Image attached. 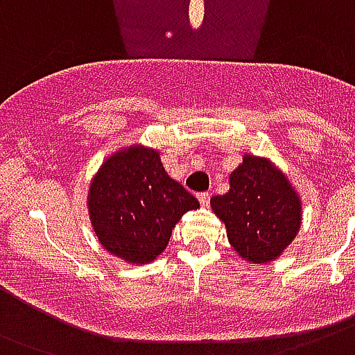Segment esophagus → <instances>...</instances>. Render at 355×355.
<instances>
[{
    "label": "esophagus",
    "instance_id": "34e87169",
    "mask_svg": "<svg viewBox=\"0 0 355 355\" xmlns=\"http://www.w3.org/2000/svg\"><path fill=\"white\" fill-rule=\"evenodd\" d=\"M209 192H198V202L202 203L203 207H205V205H209Z\"/></svg>",
    "mask_w": 355,
    "mask_h": 355
}]
</instances>
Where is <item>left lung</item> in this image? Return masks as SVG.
<instances>
[{
    "mask_svg": "<svg viewBox=\"0 0 355 355\" xmlns=\"http://www.w3.org/2000/svg\"><path fill=\"white\" fill-rule=\"evenodd\" d=\"M211 207L235 252L257 265L277 259L302 224V200L289 180L270 159L250 153L230 175V191L211 198Z\"/></svg>",
    "mask_w": 355,
    "mask_h": 355,
    "instance_id": "8db88e82",
    "label": "left lung"
}]
</instances>
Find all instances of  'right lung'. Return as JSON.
Here are the masks:
<instances>
[{"instance_id":"add662e5","label":"right lung","mask_w":355,"mask_h":355,"mask_svg":"<svg viewBox=\"0 0 355 355\" xmlns=\"http://www.w3.org/2000/svg\"><path fill=\"white\" fill-rule=\"evenodd\" d=\"M89 215L109 254L144 265L163 254L172 230L200 203L166 174L157 150L128 146L101 164L90 183Z\"/></svg>"}]
</instances>
